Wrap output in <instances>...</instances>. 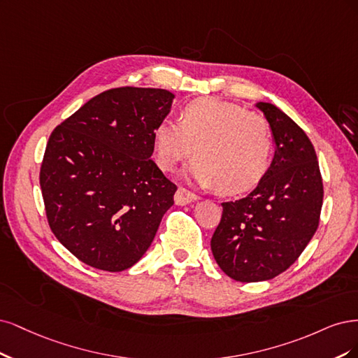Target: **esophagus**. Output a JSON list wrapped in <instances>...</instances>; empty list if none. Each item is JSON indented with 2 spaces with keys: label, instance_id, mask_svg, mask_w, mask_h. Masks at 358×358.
<instances>
[{
  "label": "esophagus",
  "instance_id": "obj_1",
  "mask_svg": "<svg viewBox=\"0 0 358 358\" xmlns=\"http://www.w3.org/2000/svg\"><path fill=\"white\" fill-rule=\"evenodd\" d=\"M196 199H199L198 196H196L193 192L184 189V187H178L177 192H176V196H174V201L177 205H186V203H190Z\"/></svg>",
  "mask_w": 358,
  "mask_h": 358
}]
</instances>
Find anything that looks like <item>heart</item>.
I'll return each instance as SVG.
<instances>
[{
	"label": "heart",
	"instance_id": "heart-1",
	"mask_svg": "<svg viewBox=\"0 0 358 358\" xmlns=\"http://www.w3.org/2000/svg\"><path fill=\"white\" fill-rule=\"evenodd\" d=\"M156 164L174 171L192 152L189 174L201 186L226 194L252 189L271 165L273 140L268 120L234 102L198 98L184 106L177 123L162 120L153 131Z\"/></svg>",
	"mask_w": 358,
	"mask_h": 358
}]
</instances>
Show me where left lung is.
I'll list each match as a JSON object with an SVG mask.
<instances>
[{
  "mask_svg": "<svg viewBox=\"0 0 358 358\" xmlns=\"http://www.w3.org/2000/svg\"><path fill=\"white\" fill-rule=\"evenodd\" d=\"M269 122L275 156L247 198L223 202L211 238L215 262L230 278H275L302 255L320 223L322 178L315 148L305 131L269 102H257Z\"/></svg>",
  "mask_w": 358,
  "mask_h": 358,
  "instance_id": "8db88e82",
  "label": "left lung"
}]
</instances>
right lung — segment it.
<instances>
[{"instance_id": "1", "label": "right lung", "mask_w": 358, "mask_h": 358, "mask_svg": "<svg viewBox=\"0 0 358 358\" xmlns=\"http://www.w3.org/2000/svg\"><path fill=\"white\" fill-rule=\"evenodd\" d=\"M165 89L114 87L53 129L40 168L53 235L80 262L108 272L140 260L177 186L150 159L169 113Z\"/></svg>"}]
</instances>
